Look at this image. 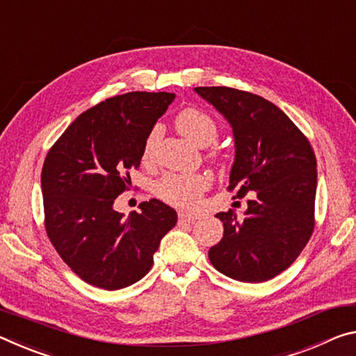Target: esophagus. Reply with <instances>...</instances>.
<instances>
[{
    "label": "esophagus",
    "instance_id": "1",
    "mask_svg": "<svg viewBox=\"0 0 356 356\" xmlns=\"http://www.w3.org/2000/svg\"><path fill=\"white\" fill-rule=\"evenodd\" d=\"M200 218L196 213H188V212H179V222L180 223H193Z\"/></svg>",
    "mask_w": 356,
    "mask_h": 356
}]
</instances>
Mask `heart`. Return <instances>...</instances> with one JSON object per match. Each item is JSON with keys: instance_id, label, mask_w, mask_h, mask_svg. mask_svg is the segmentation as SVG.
I'll return each instance as SVG.
<instances>
[{"instance_id": "heart-1", "label": "heart", "mask_w": 356, "mask_h": 356, "mask_svg": "<svg viewBox=\"0 0 356 356\" xmlns=\"http://www.w3.org/2000/svg\"><path fill=\"white\" fill-rule=\"evenodd\" d=\"M177 128L185 138L193 140L195 144L206 147L216 143L218 136V127L213 118L195 107L184 109L177 115ZM161 127L152 128L147 139L144 143L143 156L144 160H150L154 155L158 140L161 138ZM211 179L206 174H187V172H168L158 180L155 185L156 195L168 204L190 209L198 202L200 196L204 191Z\"/></svg>"}]
</instances>
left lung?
Instances as JSON below:
<instances>
[{
  "label": "left lung",
  "mask_w": 356,
  "mask_h": 356,
  "mask_svg": "<svg viewBox=\"0 0 356 356\" xmlns=\"http://www.w3.org/2000/svg\"><path fill=\"white\" fill-rule=\"evenodd\" d=\"M233 129L229 190L247 211L218 212L223 238L209 250L213 268L239 282L275 277L300 257L314 231L317 160L306 136L277 106L229 87H196ZM256 193L253 194L252 191Z\"/></svg>",
  "instance_id": "1"
}]
</instances>
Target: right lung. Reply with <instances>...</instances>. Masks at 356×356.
<instances>
[{"label": "right lung", "mask_w": 356, "mask_h": 356, "mask_svg": "<svg viewBox=\"0 0 356 356\" xmlns=\"http://www.w3.org/2000/svg\"><path fill=\"white\" fill-rule=\"evenodd\" d=\"M174 98L129 92L106 99L79 115L49 150L41 174L47 236L90 285L120 290L136 284L154 264L163 236L176 227V211L158 200L140 202V212L128 217L114 209Z\"/></svg>", "instance_id": "obj_1"}]
</instances>
